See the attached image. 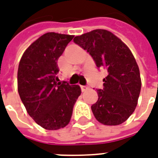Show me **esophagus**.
<instances>
[{
  "mask_svg": "<svg viewBox=\"0 0 158 158\" xmlns=\"http://www.w3.org/2000/svg\"><path fill=\"white\" fill-rule=\"evenodd\" d=\"M81 89L82 92H85V91H87L88 89V87L87 86H81Z\"/></svg>",
  "mask_w": 158,
  "mask_h": 158,
  "instance_id": "obj_1",
  "label": "esophagus"
}]
</instances>
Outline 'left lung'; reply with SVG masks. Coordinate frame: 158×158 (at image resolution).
Masks as SVG:
<instances>
[{
  "mask_svg": "<svg viewBox=\"0 0 158 158\" xmlns=\"http://www.w3.org/2000/svg\"><path fill=\"white\" fill-rule=\"evenodd\" d=\"M73 41L89 53L97 67L108 72L103 88L97 90L98 99L91 107L96 119L105 125L124 123L135 109L141 87L139 67L131 51L105 29L84 33Z\"/></svg>",
  "mask_w": 158,
  "mask_h": 158,
  "instance_id": "obj_1",
  "label": "left lung"
}]
</instances>
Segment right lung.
I'll use <instances>...</instances> for the list:
<instances>
[{
    "label": "right lung",
    "mask_w": 158,
    "mask_h": 158,
    "mask_svg": "<svg viewBox=\"0 0 158 158\" xmlns=\"http://www.w3.org/2000/svg\"><path fill=\"white\" fill-rule=\"evenodd\" d=\"M73 35L47 33L31 44L21 58L18 90L27 114L49 131L64 128L71 120L81 95L78 85L58 82L57 60Z\"/></svg>",
    "instance_id": "add662e5"
}]
</instances>
